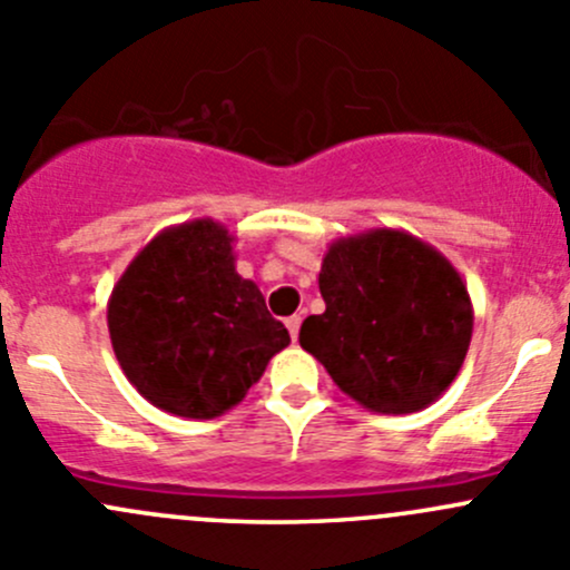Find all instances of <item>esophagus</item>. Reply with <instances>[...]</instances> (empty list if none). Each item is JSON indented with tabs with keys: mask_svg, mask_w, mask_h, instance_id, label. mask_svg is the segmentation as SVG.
<instances>
[{
	"mask_svg": "<svg viewBox=\"0 0 570 570\" xmlns=\"http://www.w3.org/2000/svg\"><path fill=\"white\" fill-rule=\"evenodd\" d=\"M301 322H303L301 314H292V317H286V327H289V333L295 342H297V333H301Z\"/></svg>",
	"mask_w": 570,
	"mask_h": 570,
	"instance_id": "34e87169",
	"label": "esophagus"
}]
</instances>
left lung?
Here are the masks:
<instances>
[{"mask_svg":"<svg viewBox=\"0 0 570 570\" xmlns=\"http://www.w3.org/2000/svg\"><path fill=\"white\" fill-rule=\"evenodd\" d=\"M325 312L301 327V347L338 389L375 413L433 405L461 372L474 308L461 273L402 228H370L327 245Z\"/></svg>","mask_w":570,"mask_h":570,"instance_id":"left-lung-1","label":"left lung"}]
</instances>
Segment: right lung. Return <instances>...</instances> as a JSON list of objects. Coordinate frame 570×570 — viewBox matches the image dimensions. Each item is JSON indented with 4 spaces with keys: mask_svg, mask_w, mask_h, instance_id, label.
I'll return each mask as SVG.
<instances>
[{
    "mask_svg": "<svg viewBox=\"0 0 570 570\" xmlns=\"http://www.w3.org/2000/svg\"><path fill=\"white\" fill-rule=\"evenodd\" d=\"M234 262V234L198 217L159 232L112 286L115 358L159 411L184 419L232 411L289 344V331Z\"/></svg>",
    "mask_w": 570,
    "mask_h": 570,
    "instance_id": "obj_1",
    "label": "right lung"
}]
</instances>
